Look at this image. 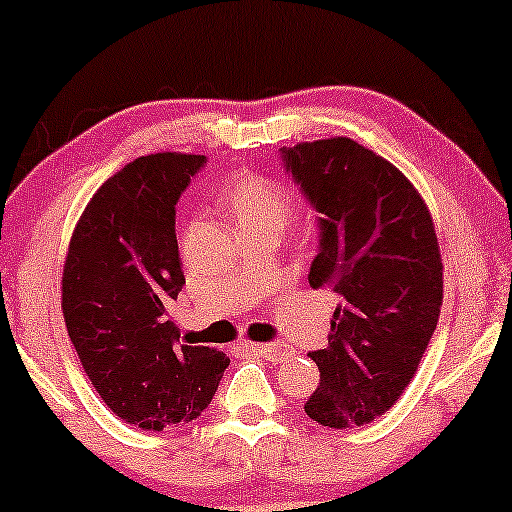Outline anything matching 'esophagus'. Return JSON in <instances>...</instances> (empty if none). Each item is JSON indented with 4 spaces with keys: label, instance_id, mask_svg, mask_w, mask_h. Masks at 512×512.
<instances>
[{
    "label": "esophagus",
    "instance_id": "34e87169",
    "mask_svg": "<svg viewBox=\"0 0 512 512\" xmlns=\"http://www.w3.org/2000/svg\"><path fill=\"white\" fill-rule=\"evenodd\" d=\"M252 349L255 351H260V354H264L269 358V361H274V363H281V361H286V358L291 356V349L286 344H281V342H269V344H252Z\"/></svg>",
    "mask_w": 512,
    "mask_h": 512
}]
</instances>
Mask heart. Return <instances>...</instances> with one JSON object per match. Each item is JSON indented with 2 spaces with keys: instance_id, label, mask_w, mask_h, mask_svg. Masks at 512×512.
<instances>
[{
  "instance_id": "heart-1",
  "label": "heart",
  "mask_w": 512,
  "mask_h": 512,
  "mask_svg": "<svg viewBox=\"0 0 512 512\" xmlns=\"http://www.w3.org/2000/svg\"><path fill=\"white\" fill-rule=\"evenodd\" d=\"M223 202L240 231L245 228H276L284 226L296 216V199L281 182L267 175H240L226 187Z\"/></svg>"
}]
</instances>
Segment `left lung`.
I'll return each mask as SVG.
<instances>
[{
  "label": "left lung",
  "instance_id": "1",
  "mask_svg": "<svg viewBox=\"0 0 512 512\" xmlns=\"http://www.w3.org/2000/svg\"><path fill=\"white\" fill-rule=\"evenodd\" d=\"M317 211L313 289H332L327 349L308 354L320 385L305 414L327 428L370 424L397 402L443 305V262L424 197L402 170L349 137L281 149Z\"/></svg>",
  "mask_w": 512,
  "mask_h": 512
}]
</instances>
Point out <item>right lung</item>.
Listing matches in <instances>:
<instances>
[{
  "mask_svg": "<svg viewBox=\"0 0 512 512\" xmlns=\"http://www.w3.org/2000/svg\"><path fill=\"white\" fill-rule=\"evenodd\" d=\"M207 158H134L98 187L76 221L62 313L81 366L115 416L144 431L195 421L231 358L180 344L168 308L185 284L175 204Z\"/></svg>",
  "mask_w": 512,
  "mask_h": 512,
  "instance_id": "obj_1",
  "label": "right lung"
}]
</instances>
